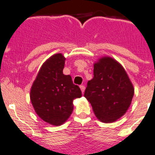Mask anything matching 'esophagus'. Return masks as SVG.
<instances>
[{
    "instance_id": "34e87169",
    "label": "esophagus",
    "mask_w": 155,
    "mask_h": 155,
    "mask_svg": "<svg viewBox=\"0 0 155 155\" xmlns=\"http://www.w3.org/2000/svg\"><path fill=\"white\" fill-rule=\"evenodd\" d=\"M79 87H80L81 91H82V93H83V92H84V91H85V89H86V87H85V86H84V85H81V86H79Z\"/></svg>"
}]
</instances>
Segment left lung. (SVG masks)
Instances as JSON below:
<instances>
[{
	"instance_id": "obj_1",
	"label": "left lung",
	"mask_w": 155,
	"mask_h": 155,
	"mask_svg": "<svg viewBox=\"0 0 155 155\" xmlns=\"http://www.w3.org/2000/svg\"><path fill=\"white\" fill-rule=\"evenodd\" d=\"M93 73L84 96L101 121L113 122L129 108L134 88L124 68L112 58L100 59L94 64Z\"/></svg>"
}]
</instances>
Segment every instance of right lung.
<instances>
[{
	"mask_svg": "<svg viewBox=\"0 0 155 155\" xmlns=\"http://www.w3.org/2000/svg\"><path fill=\"white\" fill-rule=\"evenodd\" d=\"M64 56H52L43 63L30 90V100L41 119L53 125H62L73 110V102L82 96L72 77L64 75Z\"/></svg>",
	"mask_w": 155,
	"mask_h": 155,
	"instance_id": "right-lung-1",
	"label": "right lung"
}]
</instances>
